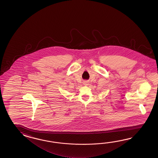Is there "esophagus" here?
Segmentation results:
<instances>
[{
    "mask_svg": "<svg viewBox=\"0 0 158 158\" xmlns=\"http://www.w3.org/2000/svg\"><path fill=\"white\" fill-rule=\"evenodd\" d=\"M85 85H87V82H85Z\"/></svg>",
    "mask_w": 158,
    "mask_h": 158,
    "instance_id": "esophagus-1",
    "label": "esophagus"
}]
</instances>
